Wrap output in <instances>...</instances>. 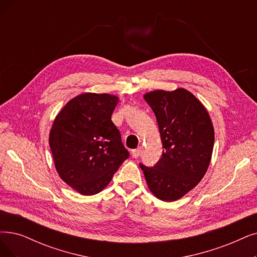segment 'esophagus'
<instances>
[{
	"instance_id": "esophagus-1",
	"label": "esophagus",
	"mask_w": 257,
	"mask_h": 257,
	"mask_svg": "<svg viewBox=\"0 0 257 257\" xmlns=\"http://www.w3.org/2000/svg\"><path fill=\"white\" fill-rule=\"evenodd\" d=\"M140 154H141V149L140 148L132 151V155H133V157H134V158H138L140 156Z\"/></svg>"
}]
</instances>
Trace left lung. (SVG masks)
I'll use <instances>...</instances> for the list:
<instances>
[{"label":"left lung","instance_id":"left-lung-1","mask_svg":"<svg viewBox=\"0 0 257 257\" xmlns=\"http://www.w3.org/2000/svg\"><path fill=\"white\" fill-rule=\"evenodd\" d=\"M156 116L162 157L154 168L140 164L148 187L163 201H175L197 186L210 166L214 127L207 108L186 88L143 95Z\"/></svg>","mask_w":257,"mask_h":257}]
</instances>
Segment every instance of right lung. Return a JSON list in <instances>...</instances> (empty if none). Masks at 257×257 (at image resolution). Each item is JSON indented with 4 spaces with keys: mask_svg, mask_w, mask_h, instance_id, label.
Returning <instances> with one entry per match:
<instances>
[{
    "mask_svg": "<svg viewBox=\"0 0 257 257\" xmlns=\"http://www.w3.org/2000/svg\"><path fill=\"white\" fill-rule=\"evenodd\" d=\"M118 102L110 94L78 95L59 111L50 128L57 173L81 195L101 192L128 157L110 119Z\"/></svg>",
    "mask_w": 257,
    "mask_h": 257,
    "instance_id": "add662e5",
    "label": "right lung"
}]
</instances>
